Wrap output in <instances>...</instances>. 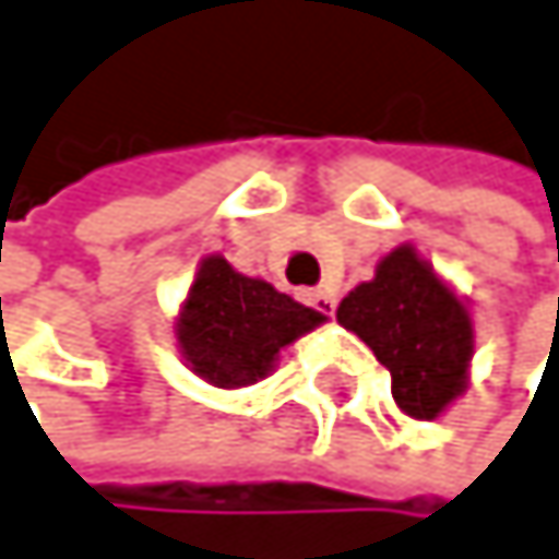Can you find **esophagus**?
Returning <instances> with one entry per match:
<instances>
[{"label":"esophagus","instance_id":"34e87169","mask_svg":"<svg viewBox=\"0 0 559 559\" xmlns=\"http://www.w3.org/2000/svg\"><path fill=\"white\" fill-rule=\"evenodd\" d=\"M308 305H311V308H318L321 314H335L338 298H335V292H332V288H314V292H308Z\"/></svg>","mask_w":559,"mask_h":559}]
</instances>
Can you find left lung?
Wrapping results in <instances>:
<instances>
[{"label": "left lung", "instance_id": "obj_1", "mask_svg": "<svg viewBox=\"0 0 559 559\" xmlns=\"http://www.w3.org/2000/svg\"><path fill=\"white\" fill-rule=\"evenodd\" d=\"M338 321L389 369L392 399L405 416L436 419L466 389L469 311L413 248L382 258L372 282L342 298Z\"/></svg>", "mask_w": 559, "mask_h": 559}]
</instances>
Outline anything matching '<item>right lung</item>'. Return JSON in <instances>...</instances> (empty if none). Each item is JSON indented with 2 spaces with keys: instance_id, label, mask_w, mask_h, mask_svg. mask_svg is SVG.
I'll return each mask as SVG.
<instances>
[{
  "instance_id": "obj_1",
  "label": "right lung",
  "mask_w": 559,
  "mask_h": 559,
  "mask_svg": "<svg viewBox=\"0 0 559 559\" xmlns=\"http://www.w3.org/2000/svg\"><path fill=\"white\" fill-rule=\"evenodd\" d=\"M321 321L318 311L274 292L261 277L238 274L214 254L190 285L177 342L201 379L234 389L264 379L277 352Z\"/></svg>"
}]
</instances>
